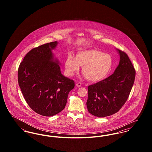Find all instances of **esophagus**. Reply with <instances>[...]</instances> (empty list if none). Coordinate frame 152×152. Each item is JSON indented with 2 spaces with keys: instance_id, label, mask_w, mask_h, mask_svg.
I'll list each match as a JSON object with an SVG mask.
<instances>
[{
  "instance_id": "1",
  "label": "esophagus",
  "mask_w": 152,
  "mask_h": 152,
  "mask_svg": "<svg viewBox=\"0 0 152 152\" xmlns=\"http://www.w3.org/2000/svg\"><path fill=\"white\" fill-rule=\"evenodd\" d=\"M76 86L77 87H80L81 86V84L80 83H76Z\"/></svg>"
}]
</instances>
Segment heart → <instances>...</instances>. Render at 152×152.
I'll return each mask as SVG.
<instances>
[{"mask_svg":"<svg viewBox=\"0 0 152 152\" xmlns=\"http://www.w3.org/2000/svg\"><path fill=\"white\" fill-rule=\"evenodd\" d=\"M113 64V60L108 53L96 50L80 51L75 58L68 55L65 61V72L69 76H73L82 66L84 76L91 81L103 79L109 72Z\"/></svg>","mask_w":152,"mask_h":152,"instance_id":"obj_1","label":"heart"}]
</instances>
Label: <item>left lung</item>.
Listing matches in <instances>:
<instances>
[{"label": "left lung", "mask_w": 152, "mask_h": 152, "mask_svg": "<svg viewBox=\"0 0 152 152\" xmlns=\"http://www.w3.org/2000/svg\"><path fill=\"white\" fill-rule=\"evenodd\" d=\"M119 64L108 77L88 87V112L92 115L104 117L112 115L122 108L133 87L136 72L128 55L116 49Z\"/></svg>", "instance_id": "1"}]
</instances>
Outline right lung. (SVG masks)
<instances>
[{
  "label": "right lung",
  "mask_w": 152,
  "mask_h": 152,
  "mask_svg": "<svg viewBox=\"0 0 152 152\" xmlns=\"http://www.w3.org/2000/svg\"><path fill=\"white\" fill-rule=\"evenodd\" d=\"M58 42L33 48L25 56L18 69V83L29 107L44 116H54L65 108L72 80L60 71L61 64L52 50Z\"/></svg>",
  "instance_id": "right-lung-1"
}]
</instances>
